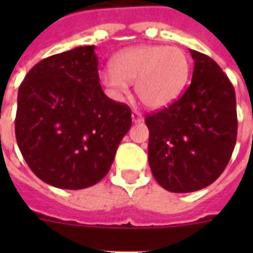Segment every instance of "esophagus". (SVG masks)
<instances>
[{
  "instance_id": "1",
  "label": "esophagus",
  "mask_w": 253,
  "mask_h": 253,
  "mask_svg": "<svg viewBox=\"0 0 253 253\" xmlns=\"http://www.w3.org/2000/svg\"><path fill=\"white\" fill-rule=\"evenodd\" d=\"M131 117H132V122L134 123H140L143 121L142 114H140V113L136 110H134L132 113H131Z\"/></svg>"
}]
</instances>
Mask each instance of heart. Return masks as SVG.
I'll return each mask as SVG.
<instances>
[{
  "label": "heart",
  "mask_w": 253,
  "mask_h": 253,
  "mask_svg": "<svg viewBox=\"0 0 253 253\" xmlns=\"http://www.w3.org/2000/svg\"><path fill=\"white\" fill-rule=\"evenodd\" d=\"M111 71L101 73L102 84L114 97L127 93L135 83V93L147 107L162 109L176 101L190 75V60L184 49L168 45L140 44L119 52L111 60Z\"/></svg>",
  "instance_id": "heart-1"
}]
</instances>
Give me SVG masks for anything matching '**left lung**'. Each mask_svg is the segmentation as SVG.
<instances>
[{"mask_svg":"<svg viewBox=\"0 0 253 253\" xmlns=\"http://www.w3.org/2000/svg\"><path fill=\"white\" fill-rule=\"evenodd\" d=\"M192 83L180 99L146 118L148 162L159 185L192 193L212 184L236 143L234 86L215 61L190 49Z\"/></svg>","mask_w":253,"mask_h":253,"instance_id":"1","label":"left lung"}]
</instances>
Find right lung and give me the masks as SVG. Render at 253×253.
Returning <instances> with one entry per match:
<instances>
[{
    "label": "right lung",
    "mask_w": 253,
    "mask_h": 253,
    "mask_svg": "<svg viewBox=\"0 0 253 253\" xmlns=\"http://www.w3.org/2000/svg\"><path fill=\"white\" fill-rule=\"evenodd\" d=\"M94 48L39 61L18 90V147L34 174L56 188L79 190L102 180L131 127L130 107L103 93Z\"/></svg>",
    "instance_id": "add662e5"
}]
</instances>
